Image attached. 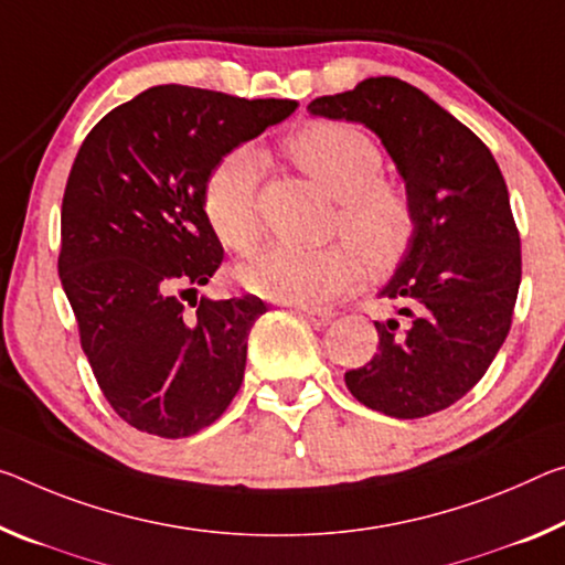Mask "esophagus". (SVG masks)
I'll use <instances>...</instances> for the list:
<instances>
[{
  "label": "esophagus",
  "instance_id": "34e87169",
  "mask_svg": "<svg viewBox=\"0 0 565 565\" xmlns=\"http://www.w3.org/2000/svg\"><path fill=\"white\" fill-rule=\"evenodd\" d=\"M301 311H303V317H307L311 324L315 327H327V324H331V321H334V311H327V309H309V307H301Z\"/></svg>",
  "mask_w": 565,
  "mask_h": 565
}]
</instances>
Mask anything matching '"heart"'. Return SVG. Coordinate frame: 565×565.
<instances>
[{"label": "heart", "mask_w": 565, "mask_h": 565, "mask_svg": "<svg viewBox=\"0 0 565 565\" xmlns=\"http://www.w3.org/2000/svg\"><path fill=\"white\" fill-rule=\"evenodd\" d=\"M286 153L334 195V228L352 246H266L241 268V281L248 291L309 307L356 289L364 279L363 255L377 271L399 262L415 234V209L399 185L380 178L384 160L377 142L354 125L315 120L286 140ZM258 181L262 160L248 150L218 160L205 178V218L221 244L236 254H248L262 236Z\"/></svg>", "instance_id": "heart-1"}]
</instances>
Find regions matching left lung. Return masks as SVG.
I'll use <instances>...</instances> for the list:
<instances>
[{
	"label": "left lung",
	"instance_id": "8db88e82",
	"mask_svg": "<svg viewBox=\"0 0 565 565\" xmlns=\"http://www.w3.org/2000/svg\"><path fill=\"white\" fill-rule=\"evenodd\" d=\"M307 110L370 128L415 209V234L380 291L397 317L374 321L380 352L344 374L347 387L397 419L450 407L482 380L513 321L521 236L503 173L476 132L397 77H366Z\"/></svg>",
	"mask_w": 565,
	"mask_h": 565
}]
</instances>
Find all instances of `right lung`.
Instances as JSON below:
<instances>
[{
	"mask_svg": "<svg viewBox=\"0 0 565 565\" xmlns=\"http://www.w3.org/2000/svg\"><path fill=\"white\" fill-rule=\"evenodd\" d=\"M297 110L185 85L150 87L87 132L62 199L60 279L105 399L140 433L191 437L226 412L266 303L185 294L223 246L203 211L213 166Z\"/></svg>",
	"mask_w": 565,
	"mask_h": 565,
	"instance_id": "1",
	"label": "right lung"
}]
</instances>
